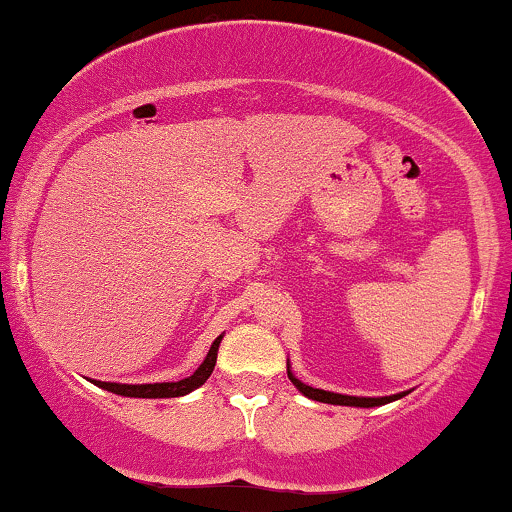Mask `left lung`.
Here are the masks:
<instances>
[{
    "label": "left lung",
    "instance_id": "obj_1",
    "mask_svg": "<svg viewBox=\"0 0 512 512\" xmlns=\"http://www.w3.org/2000/svg\"><path fill=\"white\" fill-rule=\"evenodd\" d=\"M288 379L293 381L295 389L303 391L307 398L319 400V403H331V405H355V408H374V405H384L391 403V400L403 398V393L398 396H384V398H355V396H341V393H331V391H322V389H312V386H305L303 381H298L288 369Z\"/></svg>",
    "mask_w": 512,
    "mask_h": 512
}]
</instances>
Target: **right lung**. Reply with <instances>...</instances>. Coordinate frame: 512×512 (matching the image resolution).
Segmentation results:
<instances>
[{
  "label": "right lung",
  "instance_id": "1",
  "mask_svg": "<svg viewBox=\"0 0 512 512\" xmlns=\"http://www.w3.org/2000/svg\"><path fill=\"white\" fill-rule=\"evenodd\" d=\"M219 343H221V336L212 343V348H209L205 362H202V365L197 367L188 379L164 381V384H109V381H95V384L102 386V389L119 393V396H128V398H176V396H186V393L195 391L197 386H202L209 379V374H212L214 365H217Z\"/></svg>",
  "mask_w": 512,
  "mask_h": 512
}]
</instances>
